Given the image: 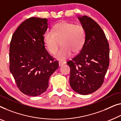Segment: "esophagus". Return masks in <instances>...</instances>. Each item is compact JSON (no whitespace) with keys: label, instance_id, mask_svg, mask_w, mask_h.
Wrapping results in <instances>:
<instances>
[{"label":"esophagus","instance_id":"obj_1","mask_svg":"<svg viewBox=\"0 0 121 121\" xmlns=\"http://www.w3.org/2000/svg\"><path fill=\"white\" fill-rule=\"evenodd\" d=\"M65 64V62H59V66H63Z\"/></svg>","mask_w":121,"mask_h":121}]
</instances>
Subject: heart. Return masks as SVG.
Instances as JSON below:
<instances>
[{"label":"heart","instance_id":"heart-1","mask_svg":"<svg viewBox=\"0 0 121 121\" xmlns=\"http://www.w3.org/2000/svg\"><path fill=\"white\" fill-rule=\"evenodd\" d=\"M43 40L47 50L55 55L60 45L62 47L56 55L58 60H64L73 53H78L83 48L86 41L85 28L80 24L62 21L56 24L53 31H46Z\"/></svg>","mask_w":121,"mask_h":121}]
</instances>
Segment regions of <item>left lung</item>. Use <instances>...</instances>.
Here are the masks:
<instances>
[{
	"label": "left lung",
	"instance_id": "left-lung-1",
	"mask_svg": "<svg viewBox=\"0 0 121 121\" xmlns=\"http://www.w3.org/2000/svg\"><path fill=\"white\" fill-rule=\"evenodd\" d=\"M86 32V41L79 53L68 61L70 68V85L82 95L101 86L109 65V45L100 26L91 17H78Z\"/></svg>",
	"mask_w": 121,
	"mask_h": 121
}]
</instances>
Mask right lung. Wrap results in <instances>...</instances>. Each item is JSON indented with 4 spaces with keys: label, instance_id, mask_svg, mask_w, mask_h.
Segmentation results:
<instances>
[{
    "label": "right lung",
    "instance_id": "1",
    "mask_svg": "<svg viewBox=\"0 0 121 121\" xmlns=\"http://www.w3.org/2000/svg\"><path fill=\"white\" fill-rule=\"evenodd\" d=\"M48 20L30 17L14 32L10 43V71L19 90L26 95H39L47 90L50 77L58 68L47 51L43 35Z\"/></svg>",
    "mask_w": 121,
    "mask_h": 121
}]
</instances>
